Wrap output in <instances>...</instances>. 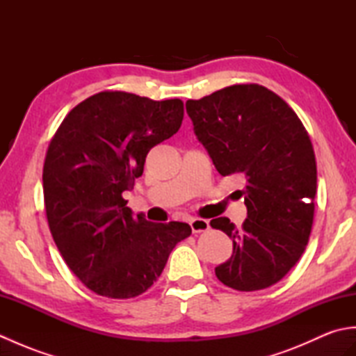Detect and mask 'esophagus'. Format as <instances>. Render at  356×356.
<instances>
[{"label":"esophagus","mask_w":356,"mask_h":356,"mask_svg":"<svg viewBox=\"0 0 356 356\" xmlns=\"http://www.w3.org/2000/svg\"><path fill=\"white\" fill-rule=\"evenodd\" d=\"M190 226H191L194 234L205 232L209 229V223H208V220H205V218H191Z\"/></svg>","instance_id":"1"}]
</instances>
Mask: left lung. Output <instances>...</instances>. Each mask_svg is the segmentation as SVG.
Masks as SVG:
<instances>
[{
	"label": "left lung",
	"instance_id": "left-lung-1",
	"mask_svg": "<svg viewBox=\"0 0 356 356\" xmlns=\"http://www.w3.org/2000/svg\"><path fill=\"white\" fill-rule=\"evenodd\" d=\"M194 133L222 176L243 174L248 217L211 226L232 238V255L216 275L236 291L280 282L303 255L312 231L316 162L311 138L282 97L259 84H238L186 101Z\"/></svg>",
	"mask_w": 356,
	"mask_h": 356
}]
</instances>
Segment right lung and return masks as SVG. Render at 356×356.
I'll list each match as a JSON object with an SVG mask.
<instances>
[{"mask_svg": "<svg viewBox=\"0 0 356 356\" xmlns=\"http://www.w3.org/2000/svg\"><path fill=\"white\" fill-rule=\"evenodd\" d=\"M182 119L180 99L101 92L78 104L50 140L42 170L49 228L67 266L97 295L143 293L191 236L188 223L133 217L124 199L148 151L176 134Z\"/></svg>", "mask_w": 356, "mask_h": 356, "instance_id": "add662e5", "label": "right lung"}]
</instances>
